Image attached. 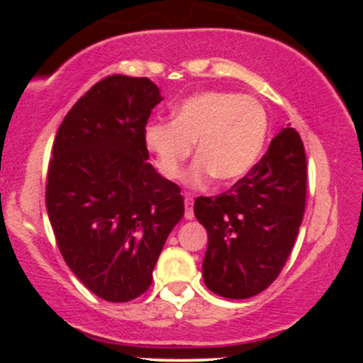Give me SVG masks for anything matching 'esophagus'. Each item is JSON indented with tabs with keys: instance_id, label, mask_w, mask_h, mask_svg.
<instances>
[{
	"instance_id": "obj_1",
	"label": "esophagus",
	"mask_w": 363,
	"mask_h": 363,
	"mask_svg": "<svg viewBox=\"0 0 363 363\" xmlns=\"http://www.w3.org/2000/svg\"><path fill=\"white\" fill-rule=\"evenodd\" d=\"M184 205H186V211H184L186 220H193V218H194V211H193V196H191V194H186V196H184Z\"/></svg>"
}]
</instances>
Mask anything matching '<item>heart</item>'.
<instances>
[{
	"instance_id": "heart-1",
	"label": "heart",
	"mask_w": 363,
	"mask_h": 363,
	"mask_svg": "<svg viewBox=\"0 0 363 363\" xmlns=\"http://www.w3.org/2000/svg\"><path fill=\"white\" fill-rule=\"evenodd\" d=\"M268 135V116L256 99L232 91L208 90L191 95L174 109L172 121L150 123L145 145L162 176L176 179L193 153L184 182L205 187L211 179L234 182L259 160Z\"/></svg>"
}]
</instances>
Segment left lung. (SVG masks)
<instances>
[{
    "mask_svg": "<svg viewBox=\"0 0 363 363\" xmlns=\"http://www.w3.org/2000/svg\"><path fill=\"white\" fill-rule=\"evenodd\" d=\"M307 162L294 128L225 193L194 201L208 232L203 280L225 298H249L277 280L289 259L306 210Z\"/></svg>",
    "mask_w": 363,
    "mask_h": 363,
    "instance_id": "left-lung-1",
    "label": "left lung"
}]
</instances>
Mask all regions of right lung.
<instances>
[{"instance_id": "1", "label": "right lung", "mask_w": 363, "mask_h": 363, "mask_svg": "<svg viewBox=\"0 0 363 363\" xmlns=\"http://www.w3.org/2000/svg\"><path fill=\"white\" fill-rule=\"evenodd\" d=\"M160 101L148 78L112 74L74 104L54 140L49 222L69 269L107 302L148 290L162 247L184 215L181 187L147 162L143 131Z\"/></svg>"}]
</instances>
